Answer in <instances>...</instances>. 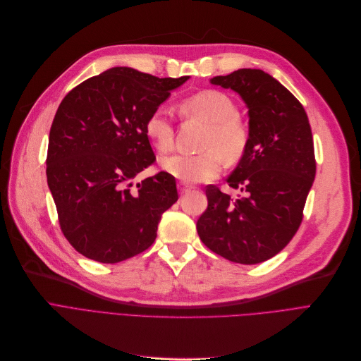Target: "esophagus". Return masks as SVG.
I'll return each instance as SVG.
<instances>
[{
	"label": "esophagus",
	"mask_w": 361,
	"mask_h": 361,
	"mask_svg": "<svg viewBox=\"0 0 361 361\" xmlns=\"http://www.w3.org/2000/svg\"><path fill=\"white\" fill-rule=\"evenodd\" d=\"M191 191V186L190 185H186V183H179V192L183 195V194H186V192H190Z\"/></svg>",
	"instance_id": "1"
}]
</instances>
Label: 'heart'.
Returning a JSON list of instances; mask_svg holds the SVG:
<instances>
[{
  "label": "heart",
  "mask_w": 361,
  "mask_h": 361,
  "mask_svg": "<svg viewBox=\"0 0 361 361\" xmlns=\"http://www.w3.org/2000/svg\"><path fill=\"white\" fill-rule=\"evenodd\" d=\"M179 109L183 116L200 118L209 130L201 142L202 152L194 156L175 152L161 159V167L169 175L183 182H207L220 173L221 159L236 163L244 156L248 130L238 118L235 102L226 94L214 90L201 91L182 101ZM145 133L160 151H167L173 145V126L164 110L149 114Z\"/></svg>",
  "instance_id": "b5f03b06"
}]
</instances>
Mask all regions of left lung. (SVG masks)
Masks as SVG:
<instances>
[{"mask_svg": "<svg viewBox=\"0 0 361 361\" xmlns=\"http://www.w3.org/2000/svg\"><path fill=\"white\" fill-rule=\"evenodd\" d=\"M210 83L235 91L248 109V145L228 178L247 195L233 201L207 186L209 207L197 232L213 252L257 264L281 252L301 225L316 176L310 122L301 102L260 68H239Z\"/></svg>", "mask_w": 361, "mask_h": 361, "instance_id": "1", "label": "left lung"}]
</instances>
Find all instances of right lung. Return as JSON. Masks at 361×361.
Wrapping results in <instances>:
<instances>
[{
    "instance_id": "right-lung-1",
    "label": "right lung",
    "mask_w": 361,
    "mask_h": 361,
    "mask_svg": "<svg viewBox=\"0 0 361 361\" xmlns=\"http://www.w3.org/2000/svg\"><path fill=\"white\" fill-rule=\"evenodd\" d=\"M188 79L113 67L61 101L49 130L47 182L60 228L82 255L113 264L156 241L161 214L178 201L176 180L160 171L130 186L156 160L147 118Z\"/></svg>"
}]
</instances>
